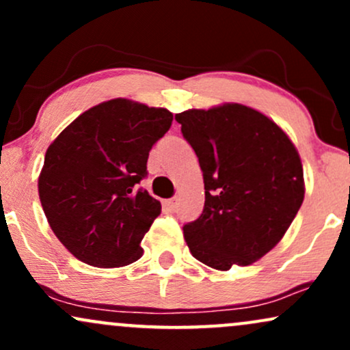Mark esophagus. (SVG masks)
Masks as SVG:
<instances>
[{
  "instance_id": "34e87169",
  "label": "esophagus",
  "mask_w": 350,
  "mask_h": 350,
  "mask_svg": "<svg viewBox=\"0 0 350 350\" xmlns=\"http://www.w3.org/2000/svg\"><path fill=\"white\" fill-rule=\"evenodd\" d=\"M164 207H166L167 211H176V207H178V199L172 198V199L164 200Z\"/></svg>"
}]
</instances>
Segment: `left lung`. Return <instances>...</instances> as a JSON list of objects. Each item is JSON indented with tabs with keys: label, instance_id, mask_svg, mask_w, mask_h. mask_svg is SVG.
Returning a JSON list of instances; mask_svg holds the SVG:
<instances>
[{
	"label": "left lung",
	"instance_id": "left-lung-1",
	"mask_svg": "<svg viewBox=\"0 0 350 350\" xmlns=\"http://www.w3.org/2000/svg\"><path fill=\"white\" fill-rule=\"evenodd\" d=\"M199 158L206 202L183 227L192 256L215 270L250 265L280 242L304 199L295 144L268 116L239 103L176 115Z\"/></svg>",
	"mask_w": 350,
	"mask_h": 350
}]
</instances>
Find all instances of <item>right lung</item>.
<instances>
[{"instance_id": "right-lung-1", "label": "right lung", "mask_w": 350, "mask_h": 350, "mask_svg": "<svg viewBox=\"0 0 350 350\" xmlns=\"http://www.w3.org/2000/svg\"><path fill=\"white\" fill-rule=\"evenodd\" d=\"M171 123L166 108L115 98L83 111L47 148L39 199L52 232L80 262L113 268L143 255L139 243L161 204L138 184Z\"/></svg>"}]
</instances>
